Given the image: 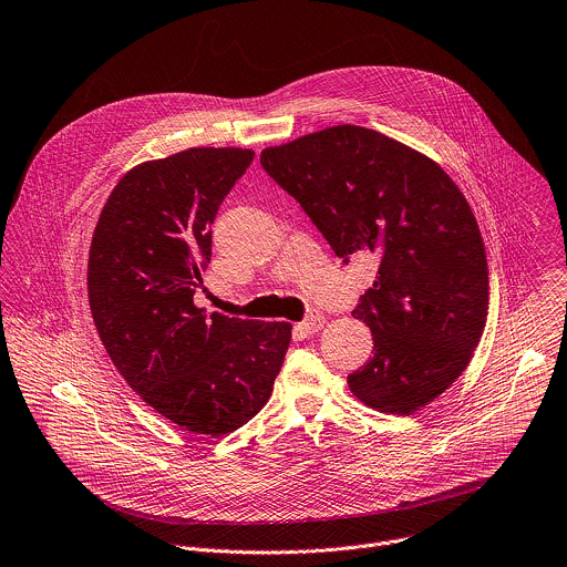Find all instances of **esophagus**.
<instances>
[{
  "mask_svg": "<svg viewBox=\"0 0 567 567\" xmlns=\"http://www.w3.org/2000/svg\"><path fill=\"white\" fill-rule=\"evenodd\" d=\"M322 327H324V316H322L320 311H311V313L298 324V329H300L305 336H313V333H318Z\"/></svg>",
  "mask_w": 567,
  "mask_h": 567,
  "instance_id": "obj_1",
  "label": "esophagus"
}]
</instances>
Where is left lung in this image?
I'll list each match as a JSON object with an SVG mask.
<instances>
[{
	"label": "left lung",
	"mask_w": 567,
	"mask_h": 567,
	"mask_svg": "<svg viewBox=\"0 0 567 567\" xmlns=\"http://www.w3.org/2000/svg\"><path fill=\"white\" fill-rule=\"evenodd\" d=\"M265 172L289 192L338 258L380 262L353 318L373 358L347 378L380 413L411 415L468 367L488 316V260L455 181L422 152L360 125L265 147Z\"/></svg>",
	"instance_id": "left-lung-1"
}]
</instances>
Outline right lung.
<instances>
[{"label":"right lung","mask_w":567,"mask_h":567,"mask_svg":"<svg viewBox=\"0 0 567 567\" xmlns=\"http://www.w3.org/2000/svg\"><path fill=\"white\" fill-rule=\"evenodd\" d=\"M251 161L243 147H189L132 167L90 245L87 300L110 360L145 404L205 437L260 413L291 342L289 322L194 305L212 223Z\"/></svg>","instance_id":"right-lung-1"}]
</instances>
